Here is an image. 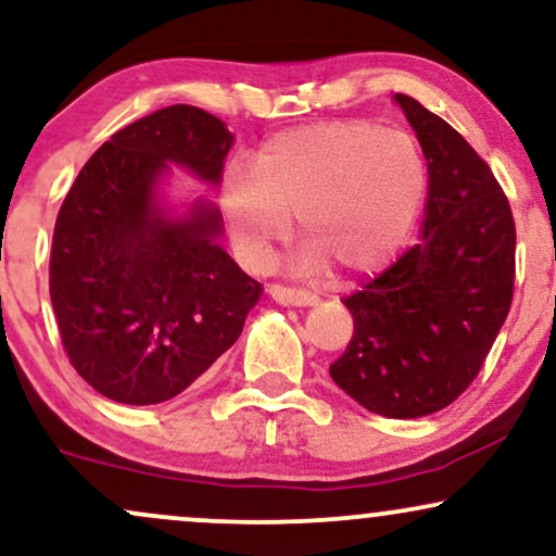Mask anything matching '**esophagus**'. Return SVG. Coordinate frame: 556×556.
Wrapping results in <instances>:
<instances>
[{"instance_id":"34e87169","label":"esophagus","mask_w":556,"mask_h":556,"mask_svg":"<svg viewBox=\"0 0 556 556\" xmlns=\"http://www.w3.org/2000/svg\"><path fill=\"white\" fill-rule=\"evenodd\" d=\"M269 295L282 305H314L316 295L305 290H295V287H287V285H269Z\"/></svg>"}]
</instances>
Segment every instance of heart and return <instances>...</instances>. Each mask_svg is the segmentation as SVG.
<instances>
[{"instance_id":"1","label":"heart","mask_w":556,"mask_h":556,"mask_svg":"<svg viewBox=\"0 0 556 556\" xmlns=\"http://www.w3.org/2000/svg\"><path fill=\"white\" fill-rule=\"evenodd\" d=\"M429 193V167L407 132L340 119L277 132L256 164L235 159L219 188L235 251L261 266L290 232L311 242L305 264L324 258L353 277L392 261L410 240Z\"/></svg>"}]
</instances>
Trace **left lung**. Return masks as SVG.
Listing matches in <instances>:
<instances>
[{"instance_id": "8db88e82", "label": "left lung", "mask_w": 556, "mask_h": 556, "mask_svg": "<svg viewBox=\"0 0 556 556\" xmlns=\"http://www.w3.org/2000/svg\"><path fill=\"white\" fill-rule=\"evenodd\" d=\"M394 99L429 162L424 238L344 298L353 340L329 366L366 410L420 418L473 384L515 292V219L473 146L413 96Z\"/></svg>"}]
</instances>
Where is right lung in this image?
<instances>
[{"label": "right lung", "instance_id": "1", "mask_svg": "<svg viewBox=\"0 0 556 556\" xmlns=\"http://www.w3.org/2000/svg\"><path fill=\"white\" fill-rule=\"evenodd\" d=\"M232 132L175 104L123 127L75 177L56 214L49 295L70 363L125 405L172 400L235 344L261 285L216 242V208L156 212L167 162L219 182Z\"/></svg>", "mask_w": 556, "mask_h": 556}]
</instances>
